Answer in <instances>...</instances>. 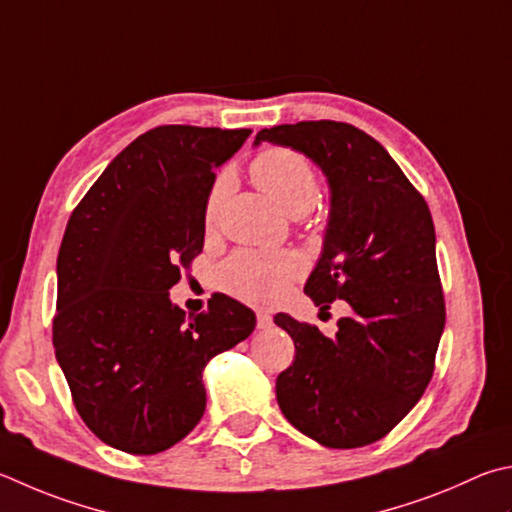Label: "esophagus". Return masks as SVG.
Masks as SVG:
<instances>
[{"label":"esophagus","instance_id":"1","mask_svg":"<svg viewBox=\"0 0 512 512\" xmlns=\"http://www.w3.org/2000/svg\"><path fill=\"white\" fill-rule=\"evenodd\" d=\"M273 327V315L266 311H257V329H271Z\"/></svg>","mask_w":512,"mask_h":512}]
</instances>
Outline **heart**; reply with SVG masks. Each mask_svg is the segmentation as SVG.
<instances>
[{"label": "heart", "instance_id": "obj_1", "mask_svg": "<svg viewBox=\"0 0 512 512\" xmlns=\"http://www.w3.org/2000/svg\"><path fill=\"white\" fill-rule=\"evenodd\" d=\"M250 176L286 215L302 217L320 197V176L304 154L291 147H266L250 161ZM232 190V176L221 172L203 203V226L215 230L221 208ZM304 264L291 253H259L241 250L219 268V286L250 304H275L282 300Z\"/></svg>", "mask_w": 512, "mask_h": 512}]
</instances>
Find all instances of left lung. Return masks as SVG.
<instances>
[{
	"instance_id": "1",
	"label": "left lung",
	"mask_w": 512,
	"mask_h": 512,
	"mask_svg": "<svg viewBox=\"0 0 512 512\" xmlns=\"http://www.w3.org/2000/svg\"><path fill=\"white\" fill-rule=\"evenodd\" d=\"M293 147L327 174L331 219L304 293L320 311L345 300L336 338L277 313L295 342L277 376L288 423L327 448H362L403 421L434 374L445 327L430 208L378 141L336 120L262 129L255 145Z\"/></svg>"
}]
</instances>
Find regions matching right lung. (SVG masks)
<instances>
[{
	"label": "right lung",
	"mask_w": 512,
	"mask_h": 512,
	"mask_svg": "<svg viewBox=\"0 0 512 512\" xmlns=\"http://www.w3.org/2000/svg\"><path fill=\"white\" fill-rule=\"evenodd\" d=\"M250 129L161 125L129 143L71 212L58 255L53 349L73 405L102 443L156 454L206 412L201 371L255 329L215 293L185 318L170 302L203 250L215 170Z\"/></svg>",
	"instance_id": "add662e5"
}]
</instances>
